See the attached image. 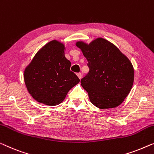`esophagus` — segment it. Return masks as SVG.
Masks as SVG:
<instances>
[{
  "label": "esophagus",
  "mask_w": 154,
  "mask_h": 154,
  "mask_svg": "<svg viewBox=\"0 0 154 154\" xmlns=\"http://www.w3.org/2000/svg\"><path fill=\"white\" fill-rule=\"evenodd\" d=\"M77 77H79V79H82V74L80 72H79V73H77Z\"/></svg>",
  "instance_id": "1"
}]
</instances>
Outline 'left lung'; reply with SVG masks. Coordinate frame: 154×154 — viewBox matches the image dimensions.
<instances>
[{
    "label": "left lung",
    "instance_id": "1",
    "mask_svg": "<svg viewBox=\"0 0 154 154\" xmlns=\"http://www.w3.org/2000/svg\"><path fill=\"white\" fill-rule=\"evenodd\" d=\"M76 46L86 58L89 72L81 79L89 100L100 109L120 105L131 90L134 69L128 57L113 43L97 38L90 43L77 41Z\"/></svg>",
    "mask_w": 154,
    "mask_h": 154
}]
</instances>
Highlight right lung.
<instances>
[{
  "label": "right lung",
  "instance_id": "1",
  "mask_svg": "<svg viewBox=\"0 0 154 154\" xmlns=\"http://www.w3.org/2000/svg\"><path fill=\"white\" fill-rule=\"evenodd\" d=\"M63 43L52 40L34 55L24 70L28 93L34 100L52 106L62 102L79 79L70 70L71 63L65 57Z\"/></svg>",
  "mask_w": 154,
  "mask_h": 154
}]
</instances>
